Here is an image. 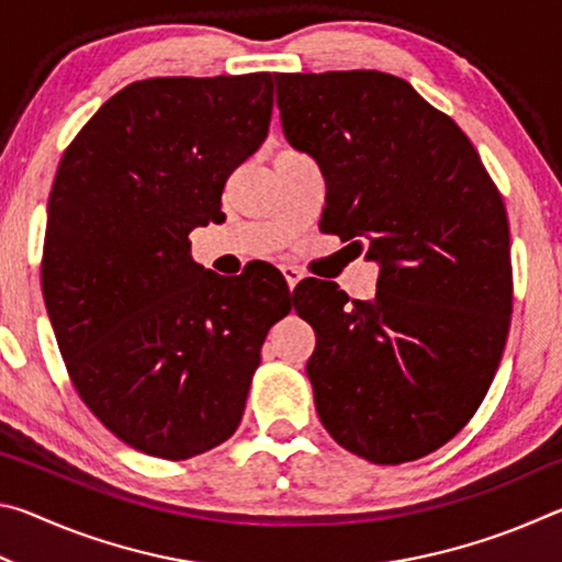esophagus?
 Wrapping results in <instances>:
<instances>
[{"label": "esophagus", "mask_w": 562, "mask_h": 562, "mask_svg": "<svg viewBox=\"0 0 562 562\" xmlns=\"http://www.w3.org/2000/svg\"><path fill=\"white\" fill-rule=\"evenodd\" d=\"M280 270H282V274H284V280H288L290 290H292L294 284H297V282L304 278L302 270H300V268H294V265H280Z\"/></svg>", "instance_id": "34e87169"}]
</instances>
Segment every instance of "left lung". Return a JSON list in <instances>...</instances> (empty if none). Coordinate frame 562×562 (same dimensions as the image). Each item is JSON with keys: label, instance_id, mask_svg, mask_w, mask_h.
Instances as JSON below:
<instances>
[{"label": "left lung", "instance_id": "1", "mask_svg": "<svg viewBox=\"0 0 562 562\" xmlns=\"http://www.w3.org/2000/svg\"><path fill=\"white\" fill-rule=\"evenodd\" d=\"M284 138L322 166L319 227L382 265L372 300L300 290L319 422L379 465L424 459L486 398L513 312L501 190L469 136L398 76L274 74ZM297 310V307H294Z\"/></svg>", "mask_w": 562, "mask_h": 562}]
</instances>
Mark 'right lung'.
<instances>
[{"label":"right lung","instance_id":"1","mask_svg":"<svg viewBox=\"0 0 562 562\" xmlns=\"http://www.w3.org/2000/svg\"><path fill=\"white\" fill-rule=\"evenodd\" d=\"M274 76H158L103 103L49 193L42 292L81 402L131 449L186 461L231 439L292 297L190 258L233 170L268 136Z\"/></svg>","mask_w":562,"mask_h":562}]
</instances>
